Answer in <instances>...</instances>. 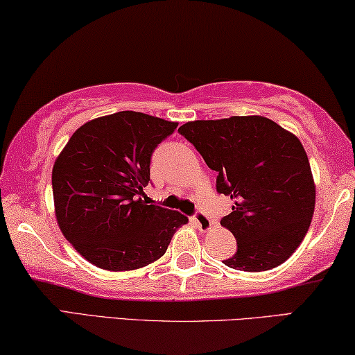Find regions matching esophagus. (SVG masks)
<instances>
[{"instance_id": "obj_1", "label": "esophagus", "mask_w": 355, "mask_h": 355, "mask_svg": "<svg viewBox=\"0 0 355 355\" xmlns=\"http://www.w3.org/2000/svg\"><path fill=\"white\" fill-rule=\"evenodd\" d=\"M193 221L198 226V229L202 232H207L210 231V227H212V220H210L206 214L201 212V210H198V212L193 215Z\"/></svg>"}]
</instances>
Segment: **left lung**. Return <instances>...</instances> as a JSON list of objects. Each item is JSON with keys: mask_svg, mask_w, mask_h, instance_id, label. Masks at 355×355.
Returning <instances> with one entry per match:
<instances>
[{"mask_svg": "<svg viewBox=\"0 0 355 355\" xmlns=\"http://www.w3.org/2000/svg\"><path fill=\"white\" fill-rule=\"evenodd\" d=\"M179 134L218 173L216 191L234 201L221 226L234 234L237 252L223 263L251 272L284 263L306 237L315 210L300 139L259 115L189 121Z\"/></svg>", "mask_w": 355, "mask_h": 355, "instance_id": "8db88e82", "label": "left lung"}]
</instances>
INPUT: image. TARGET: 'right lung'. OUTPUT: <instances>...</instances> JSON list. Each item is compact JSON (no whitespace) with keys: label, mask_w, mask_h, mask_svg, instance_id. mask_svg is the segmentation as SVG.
<instances>
[{"label":"right lung","mask_w":355,"mask_h":355,"mask_svg":"<svg viewBox=\"0 0 355 355\" xmlns=\"http://www.w3.org/2000/svg\"><path fill=\"white\" fill-rule=\"evenodd\" d=\"M178 123L123 110L71 135L53 166V196L64 237L109 271L137 270L164 256L189 218L141 200L154 149Z\"/></svg>","instance_id":"right-lung-1"}]
</instances>
